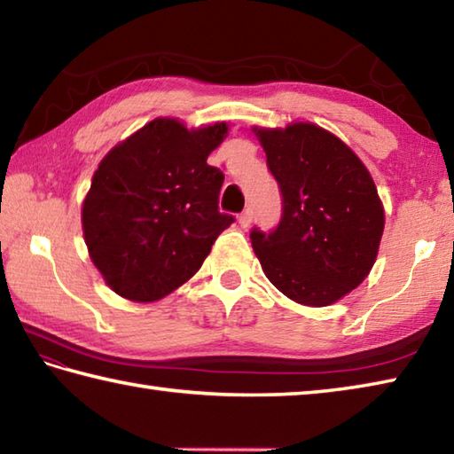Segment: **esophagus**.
Here are the masks:
<instances>
[{"label": "esophagus", "instance_id": "esophagus-1", "mask_svg": "<svg viewBox=\"0 0 454 454\" xmlns=\"http://www.w3.org/2000/svg\"><path fill=\"white\" fill-rule=\"evenodd\" d=\"M252 220H254V215H252V210H244L242 215L238 216V224L242 226V228H250V224H252Z\"/></svg>", "mask_w": 454, "mask_h": 454}]
</instances>
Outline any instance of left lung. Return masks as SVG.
<instances>
[{
    "label": "left lung",
    "mask_w": 454,
    "mask_h": 454,
    "mask_svg": "<svg viewBox=\"0 0 454 454\" xmlns=\"http://www.w3.org/2000/svg\"><path fill=\"white\" fill-rule=\"evenodd\" d=\"M252 131L283 194L278 230L252 232L265 278L299 305H333L376 263L386 226L376 183L362 159L317 123Z\"/></svg>",
    "instance_id": "obj_1"
}]
</instances>
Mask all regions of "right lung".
Here are the masks:
<instances>
[{
  "label": "right lung",
  "instance_id": "right-lung-1",
  "mask_svg": "<svg viewBox=\"0 0 454 454\" xmlns=\"http://www.w3.org/2000/svg\"><path fill=\"white\" fill-rule=\"evenodd\" d=\"M228 123L186 128L155 118L115 144L94 171L82 202V234L114 293L153 303L200 270L234 218L218 212L224 183L208 155Z\"/></svg>",
  "mask_w": 454,
  "mask_h": 454
}]
</instances>
